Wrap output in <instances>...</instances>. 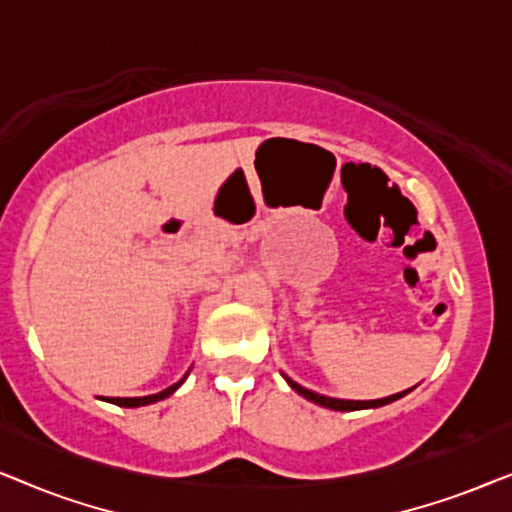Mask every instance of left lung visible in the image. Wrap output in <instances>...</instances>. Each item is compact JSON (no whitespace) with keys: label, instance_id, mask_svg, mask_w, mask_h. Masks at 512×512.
Segmentation results:
<instances>
[{"label":"left lung","instance_id":"left-lung-1","mask_svg":"<svg viewBox=\"0 0 512 512\" xmlns=\"http://www.w3.org/2000/svg\"><path fill=\"white\" fill-rule=\"evenodd\" d=\"M284 380H286V384H289V387H291L293 391H298L300 396L307 398V401L317 403V405H321V408H328V410H340V412H354V410L382 408V405H389V403H394V401H398V398H403L405 394H410V391L415 389V387H412V389L398 391V394H394V396H387V398H377V401H345V398H331V396L317 394V391H312V389H305V387H300V384H298V382H293L289 375H284Z\"/></svg>","mask_w":512,"mask_h":512}]
</instances>
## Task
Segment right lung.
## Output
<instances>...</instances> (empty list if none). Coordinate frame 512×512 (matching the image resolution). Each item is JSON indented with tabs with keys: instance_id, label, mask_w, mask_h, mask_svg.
Masks as SVG:
<instances>
[{
	"instance_id": "right-lung-1",
	"label": "right lung",
	"mask_w": 512,
	"mask_h": 512,
	"mask_svg": "<svg viewBox=\"0 0 512 512\" xmlns=\"http://www.w3.org/2000/svg\"><path fill=\"white\" fill-rule=\"evenodd\" d=\"M186 377H188V373H186L184 377H181L179 382H174L172 387L158 391V394H151V396H135V398H107V401L114 403V405H121V408H142V405H151V403L165 401L167 396H172L174 391H177V389L181 387V384L186 382Z\"/></svg>"
}]
</instances>
